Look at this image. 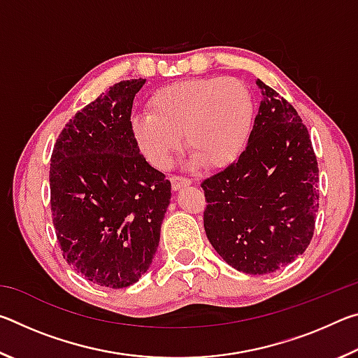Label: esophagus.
<instances>
[{"label": "esophagus", "mask_w": 358, "mask_h": 358, "mask_svg": "<svg viewBox=\"0 0 358 358\" xmlns=\"http://www.w3.org/2000/svg\"><path fill=\"white\" fill-rule=\"evenodd\" d=\"M171 181H172V189L173 191H178L183 186H189L191 185V180L189 178L180 177V175H173V177L171 178Z\"/></svg>", "instance_id": "34e87169"}]
</instances>
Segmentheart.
Here are the masks:
<instances>
[{
    "label": "heart",
    "instance_id": "heart-1",
    "mask_svg": "<svg viewBox=\"0 0 358 358\" xmlns=\"http://www.w3.org/2000/svg\"><path fill=\"white\" fill-rule=\"evenodd\" d=\"M150 113L131 120V134L150 164L166 169L181 148L208 169L232 164L250 142L254 101L232 77L191 78L162 87L148 101Z\"/></svg>",
    "mask_w": 358,
    "mask_h": 358
}]
</instances>
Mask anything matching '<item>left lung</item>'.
<instances>
[{
    "label": "left lung",
    "mask_w": 358,
    "mask_h": 358,
    "mask_svg": "<svg viewBox=\"0 0 358 358\" xmlns=\"http://www.w3.org/2000/svg\"><path fill=\"white\" fill-rule=\"evenodd\" d=\"M262 93L243 153L202 181L211 246L243 273L276 271L305 252L316 226L319 167L290 102L257 78Z\"/></svg>",
    "instance_id": "8db88e82"
}]
</instances>
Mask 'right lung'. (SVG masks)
I'll list each match as a JSON object with an SVG mask.
<instances>
[{
	"label": "right lung",
	"instance_id": "add662e5",
	"mask_svg": "<svg viewBox=\"0 0 358 358\" xmlns=\"http://www.w3.org/2000/svg\"><path fill=\"white\" fill-rule=\"evenodd\" d=\"M145 78L115 83L58 136L50 207L63 257L85 280L121 289L138 281L159 245L171 181L145 161L131 134Z\"/></svg>",
	"mask_w": 358,
	"mask_h": 358
}]
</instances>
